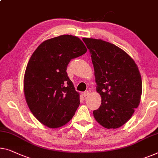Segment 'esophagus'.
<instances>
[{
	"mask_svg": "<svg viewBox=\"0 0 158 158\" xmlns=\"http://www.w3.org/2000/svg\"><path fill=\"white\" fill-rule=\"evenodd\" d=\"M89 94V91H84V92L83 93V96H84V97H86V96H88Z\"/></svg>",
	"mask_w": 158,
	"mask_h": 158,
	"instance_id": "esophagus-1",
	"label": "esophagus"
}]
</instances>
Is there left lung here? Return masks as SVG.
I'll return each mask as SVG.
<instances>
[{"label": "left lung", "instance_id": "8db88e82", "mask_svg": "<svg viewBox=\"0 0 158 158\" xmlns=\"http://www.w3.org/2000/svg\"><path fill=\"white\" fill-rule=\"evenodd\" d=\"M89 49L102 103L93 114L106 128H118L131 118L140 102L142 80L138 66L126 52L102 40L83 38Z\"/></svg>", "mask_w": 158, "mask_h": 158}]
</instances>
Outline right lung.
Segmentation results:
<instances>
[{
	"instance_id": "obj_1",
	"label": "right lung",
	"mask_w": 158,
	"mask_h": 158,
	"mask_svg": "<svg viewBox=\"0 0 158 158\" xmlns=\"http://www.w3.org/2000/svg\"><path fill=\"white\" fill-rule=\"evenodd\" d=\"M86 51L79 37L64 35L44 41L32 55L25 72L24 94L32 114L44 126L60 128L74 116L79 94L67 67Z\"/></svg>"
}]
</instances>
